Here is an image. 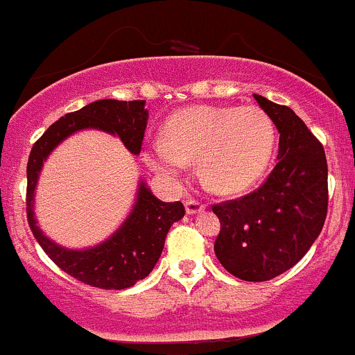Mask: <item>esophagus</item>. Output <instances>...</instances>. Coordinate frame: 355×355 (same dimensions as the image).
Returning a JSON list of instances; mask_svg holds the SVG:
<instances>
[{
  "instance_id": "34e87169",
  "label": "esophagus",
  "mask_w": 355,
  "mask_h": 355,
  "mask_svg": "<svg viewBox=\"0 0 355 355\" xmlns=\"http://www.w3.org/2000/svg\"><path fill=\"white\" fill-rule=\"evenodd\" d=\"M184 205H186V212H188L189 216L202 212V210L205 209V203H202L200 200H195V198H188L184 202Z\"/></svg>"
}]
</instances>
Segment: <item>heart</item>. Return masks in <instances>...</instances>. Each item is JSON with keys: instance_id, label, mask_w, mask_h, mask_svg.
<instances>
[{"instance_id": "b5f03b06", "label": "heart", "mask_w": 355, "mask_h": 355, "mask_svg": "<svg viewBox=\"0 0 355 355\" xmlns=\"http://www.w3.org/2000/svg\"><path fill=\"white\" fill-rule=\"evenodd\" d=\"M275 125L262 108L195 105L167 119L164 138L150 143L146 162L178 178L196 159L198 176L220 195L240 193L254 184L275 150Z\"/></svg>"}]
</instances>
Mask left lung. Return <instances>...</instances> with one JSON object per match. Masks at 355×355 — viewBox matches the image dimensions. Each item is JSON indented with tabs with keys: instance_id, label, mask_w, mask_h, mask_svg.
<instances>
[{
	"instance_id": "left-lung-1",
	"label": "left lung",
	"mask_w": 355,
	"mask_h": 355,
	"mask_svg": "<svg viewBox=\"0 0 355 355\" xmlns=\"http://www.w3.org/2000/svg\"><path fill=\"white\" fill-rule=\"evenodd\" d=\"M279 132L278 162L255 191L214 205L220 233L214 252L227 272L268 282L297 264L328 212L324 148L292 108L254 94Z\"/></svg>"
}]
</instances>
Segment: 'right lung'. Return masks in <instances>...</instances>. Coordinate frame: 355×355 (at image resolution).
I'll return each mask as SVG.
<instances>
[{
	"instance_id": "right-lung-1",
	"label": "right lung",
	"mask_w": 355,
	"mask_h": 355,
	"mask_svg": "<svg viewBox=\"0 0 355 355\" xmlns=\"http://www.w3.org/2000/svg\"><path fill=\"white\" fill-rule=\"evenodd\" d=\"M145 103V100H98L67 114L34 143L27 162V220L34 238L62 271L96 288L124 290L145 279L160 259L171 226L184 217V205L162 202L145 181H139L135 205L117 231L94 247L76 250L55 243L37 226L34 217L37 179L51 152L63 139L83 129L119 136L132 155H139L148 122Z\"/></svg>"
}]
</instances>
